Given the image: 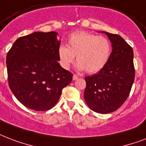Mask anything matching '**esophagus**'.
Wrapping results in <instances>:
<instances>
[{"instance_id":"1","label":"esophagus","mask_w":146,"mask_h":146,"mask_svg":"<svg viewBox=\"0 0 146 146\" xmlns=\"http://www.w3.org/2000/svg\"><path fill=\"white\" fill-rule=\"evenodd\" d=\"M78 78H79V76H78L77 75H75V74H74V75L73 76V80H76Z\"/></svg>"}]
</instances>
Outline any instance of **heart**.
Listing matches in <instances>:
<instances>
[{
  "label": "heart",
  "instance_id": "obj_1",
  "mask_svg": "<svg viewBox=\"0 0 146 146\" xmlns=\"http://www.w3.org/2000/svg\"><path fill=\"white\" fill-rule=\"evenodd\" d=\"M67 46L61 45L57 50L59 63L68 70L76 56V68L88 73L100 71L110 60L112 46L110 40L86 31H78L70 35Z\"/></svg>",
  "mask_w": 146,
  "mask_h": 146
}]
</instances>
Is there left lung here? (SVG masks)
Masks as SVG:
<instances>
[{
    "mask_svg": "<svg viewBox=\"0 0 146 146\" xmlns=\"http://www.w3.org/2000/svg\"><path fill=\"white\" fill-rule=\"evenodd\" d=\"M106 33L112 43L106 65L97 73L85 78L84 100L89 108L101 114L112 113L124 103L135 79L133 50L119 35Z\"/></svg>",
    "mask_w": 146,
    "mask_h": 146,
    "instance_id": "left-lung-1",
    "label": "left lung"
}]
</instances>
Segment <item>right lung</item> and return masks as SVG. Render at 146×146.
Segmentation results:
<instances>
[{"mask_svg": "<svg viewBox=\"0 0 146 146\" xmlns=\"http://www.w3.org/2000/svg\"><path fill=\"white\" fill-rule=\"evenodd\" d=\"M56 32H34L21 36L7 55L9 86L20 103L36 110H50L73 74L58 63L60 40Z\"/></svg>", "mask_w": 146, "mask_h": 146, "instance_id": "obj_1", "label": "right lung"}]
</instances>
